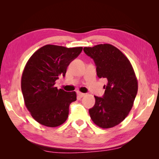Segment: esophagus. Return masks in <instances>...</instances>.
Wrapping results in <instances>:
<instances>
[{
	"instance_id": "1",
	"label": "esophagus",
	"mask_w": 159,
	"mask_h": 159,
	"mask_svg": "<svg viewBox=\"0 0 159 159\" xmlns=\"http://www.w3.org/2000/svg\"><path fill=\"white\" fill-rule=\"evenodd\" d=\"M77 95H79L80 98H83V97H84L85 95V93H80V92H78L77 93Z\"/></svg>"
}]
</instances>
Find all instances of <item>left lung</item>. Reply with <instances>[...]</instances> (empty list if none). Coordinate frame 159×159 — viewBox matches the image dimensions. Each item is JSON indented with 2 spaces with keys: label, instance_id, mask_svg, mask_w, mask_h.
I'll use <instances>...</instances> for the list:
<instances>
[{
  "label": "left lung",
  "instance_id": "8db88e82",
  "mask_svg": "<svg viewBox=\"0 0 159 159\" xmlns=\"http://www.w3.org/2000/svg\"><path fill=\"white\" fill-rule=\"evenodd\" d=\"M93 59L98 76L107 79L102 98L95 96V104L89 109L91 119L99 127L110 128L127 117L138 93V80L128 59L110 44L83 48Z\"/></svg>",
  "mask_w": 159,
  "mask_h": 159
}]
</instances>
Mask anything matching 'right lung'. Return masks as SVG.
<instances>
[{
	"label": "right lung",
	"instance_id": "obj_1",
	"mask_svg": "<svg viewBox=\"0 0 159 159\" xmlns=\"http://www.w3.org/2000/svg\"><path fill=\"white\" fill-rule=\"evenodd\" d=\"M82 50V47L46 45L26 62L21 76V92L26 107L40 124L54 128L66 120L69 105L76 100V93L59 90L55 84L59 76L64 77L67 66Z\"/></svg>",
	"mask_w": 159,
	"mask_h": 159
}]
</instances>
